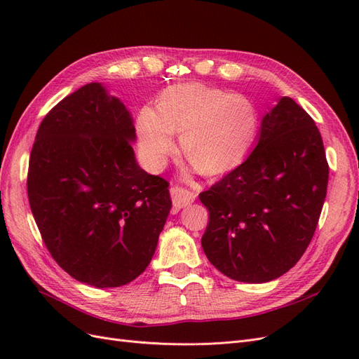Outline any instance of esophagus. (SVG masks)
I'll use <instances>...</instances> for the list:
<instances>
[{
    "instance_id": "1",
    "label": "esophagus",
    "mask_w": 359,
    "mask_h": 359,
    "mask_svg": "<svg viewBox=\"0 0 359 359\" xmlns=\"http://www.w3.org/2000/svg\"><path fill=\"white\" fill-rule=\"evenodd\" d=\"M170 198H172V203L173 208L181 210L184 206L191 203L194 201V194L186 189L181 187H172L170 189Z\"/></svg>"
}]
</instances>
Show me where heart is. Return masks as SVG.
Wrapping results in <instances>:
<instances>
[{"instance_id": "1", "label": "heart", "mask_w": 359, "mask_h": 359, "mask_svg": "<svg viewBox=\"0 0 359 359\" xmlns=\"http://www.w3.org/2000/svg\"><path fill=\"white\" fill-rule=\"evenodd\" d=\"M259 128L255 103L199 82L172 85L158 97L157 109L145 106L136 118V133L145 161L161 169L175 149L202 175H222L247 157Z\"/></svg>"}]
</instances>
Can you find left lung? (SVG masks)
<instances>
[{
    "instance_id": "obj_1",
    "label": "left lung",
    "mask_w": 359,
    "mask_h": 359,
    "mask_svg": "<svg viewBox=\"0 0 359 359\" xmlns=\"http://www.w3.org/2000/svg\"><path fill=\"white\" fill-rule=\"evenodd\" d=\"M319 128L290 97L260 124L240 166L199 194L210 211L202 248L236 281L266 283L295 266L316 231L328 187Z\"/></svg>"
}]
</instances>
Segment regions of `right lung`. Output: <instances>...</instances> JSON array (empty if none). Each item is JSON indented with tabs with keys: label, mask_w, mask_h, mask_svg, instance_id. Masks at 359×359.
<instances>
[{
	"label": "right lung",
	"mask_w": 359,
	"mask_h": 359,
	"mask_svg": "<svg viewBox=\"0 0 359 359\" xmlns=\"http://www.w3.org/2000/svg\"><path fill=\"white\" fill-rule=\"evenodd\" d=\"M124 103L86 83L43 118L28 168L32 215L55 262L94 287H119L154 256L169 184L137 165Z\"/></svg>",
	"instance_id": "1"
}]
</instances>
